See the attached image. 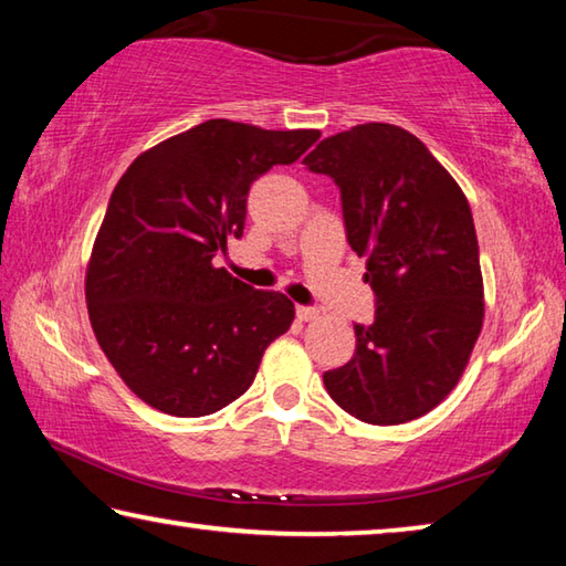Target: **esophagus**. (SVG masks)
I'll return each mask as SVG.
<instances>
[{
  "label": "esophagus",
  "instance_id": "34e87169",
  "mask_svg": "<svg viewBox=\"0 0 566 566\" xmlns=\"http://www.w3.org/2000/svg\"><path fill=\"white\" fill-rule=\"evenodd\" d=\"M296 317H300L302 322H314L319 319V310H314V306H296Z\"/></svg>",
  "mask_w": 566,
  "mask_h": 566
}]
</instances>
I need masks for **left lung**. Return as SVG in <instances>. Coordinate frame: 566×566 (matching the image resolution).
Here are the masks:
<instances>
[{
	"label": "left lung",
	"mask_w": 566,
	"mask_h": 566,
	"mask_svg": "<svg viewBox=\"0 0 566 566\" xmlns=\"http://www.w3.org/2000/svg\"><path fill=\"white\" fill-rule=\"evenodd\" d=\"M342 191L375 322L354 324L352 361L324 371L337 405L367 424L424 417L457 387L484 322V282L472 209L454 177L415 134L357 124L304 157Z\"/></svg>",
	"instance_id": "1"
}]
</instances>
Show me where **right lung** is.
I'll return each mask as SVG.
<instances>
[{"label":"right lung","instance_id":"right-lung-1","mask_svg":"<svg viewBox=\"0 0 566 566\" xmlns=\"http://www.w3.org/2000/svg\"><path fill=\"white\" fill-rule=\"evenodd\" d=\"M317 139L319 129L209 119L142 151L117 181L84 294L102 352L149 407L214 415L252 387L264 349L292 327L290 296L212 260L242 237L252 181Z\"/></svg>","mask_w":566,"mask_h":566}]
</instances>
